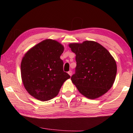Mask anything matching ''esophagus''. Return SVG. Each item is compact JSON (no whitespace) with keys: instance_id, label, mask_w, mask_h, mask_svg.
I'll list each match as a JSON object with an SVG mask.
<instances>
[{"instance_id":"obj_1","label":"esophagus","mask_w":133,"mask_h":133,"mask_svg":"<svg viewBox=\"0 0 133 133\" xmlns=\"http://www.w3.org/2000/svg\"><path fill=\"white\" fill-rule=\"evenodd\" d=\"M68 74H69L70 76H71V75H72V71H69L68 72Z\"/></svg>"}]
</instances>
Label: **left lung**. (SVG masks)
Returning <instances> with one entry per match:
<instances>
[{"mask_svg":"<svg viewBox=\"0 0 133 133\" xmlns=\"http://www.w3.org/2000/svg\"><path fill=\"white\" fill-rule=\"evenodd\" d=\"M75 54L77 66L71 79L78 91L87 98L100 97L112 87L117 74V64L105 48L94 41L70 43Z\"/></svg>","mask_w":133,"mask_h":133,"instance_id":"left-lung-1","label":"left lung"}]
</instances>
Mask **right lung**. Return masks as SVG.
<instances>
[{
    "label": "right lung",
    "instance_id": "obj_1",
    "mask_svg": "<svg viewBox=\"0 0 133 133\" xmlns=\"http://www.w3.org/2000/svg\"><path fill=\"white\" fill-rule=\"evenodd\" d=\"M64 47L58 42L46 39L25 54L21 62V77L25 89L37 99L47 101L58 94L70 76L63 71L60 56Z\"/></svg>",
    "mask_w": 133,
    "mask_h": 133
}]
</instances>
